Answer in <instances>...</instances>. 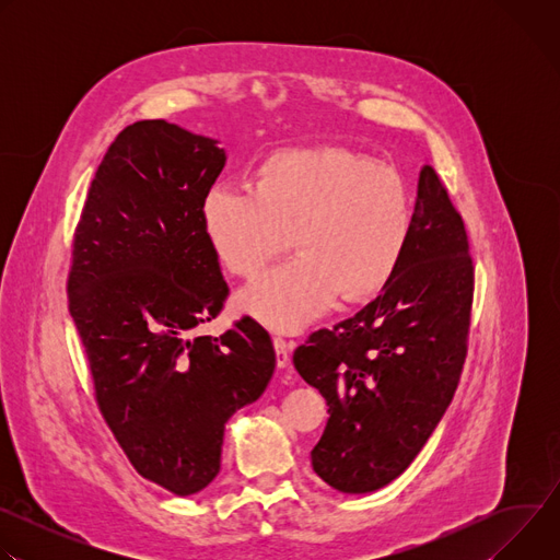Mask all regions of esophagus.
Wrapping results in <instances>:
<instances>
[{"label":"esophagus","mask_w":560,"mask_h":560,"mask_svg":"<svg viewBox=\"0 0 560 560\" xmlns=\"http://www.w3.org/2000/svg\"><path fill=\"white\" fill-rule=\"evenodd\" d=\"M272 346H275V354H277V368H288V363H290V352H292V348H294V343L292 341H285V339H281V337H275L272 339Z\"/></svg>","instance_id":"esophagus-1"}]
</instances>
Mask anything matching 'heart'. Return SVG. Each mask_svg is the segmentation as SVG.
Segmentation results:
<instances>
[{"instance_id":"1","label":"heart","mask_w":560,"mask_h":560,"mask_svg":"<svg viewBox=\"0 0 560 560\" xmlns=\"http://www.w3.org/2000/svg\"><path fill=\"white\" fill-rule=\"evenodd\" d=\"M201 228L219 264L244 279L283 255L296 234L301 255L238 292L236 307L275 332H299L337 299L363 303L387 288L408 250L412 203L398 173L365 154L296 148L270 154L255 188L212 184Z\"/></svg>"}]
</instances>
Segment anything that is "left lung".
I'll return each instance as SVG.
<instances>
[{
  "instance_id": "obj_1",
  "label": "left lung",
  "mask_w": 560,
  "mask_h": 560,
  "mask_svg": "<svg viewBox=\"0 0 560 560\" xmlns=\"http://www.w3.org/2000/svg\"><path fill=\"white\" fill-rule=\"evenodd\" d=\"M471 294L463 219L434 168L423 166L408 250L387 288L332 330L310 335L292 357L328 404L310 456L330 488L374 492L417 458L458 385Z\"/></svg>"
}]
</instances>
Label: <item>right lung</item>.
Returning a JSON list of instances; mask_svg holds the SVG:
<instances>
[{
    "label": "right lung",
    "instance_id": "obj_1",
    "mask_svg": "<svg viewBox=\"0 0 560 560\" xmlns=\"http://www.w3.org/2000/svg\"><path fill=\"white\" fill-rule=\"evenodd\" d=\"M217 143L164 119L124 128L91 184L68 275L97 406L132 467L177 497L212 483L228 419L277 363L250 316L199 337L228 296L201 228L225 166Z\"/></svg>",
    "mask_w": 560,
    "mask_h": 560
}]
</instances>
